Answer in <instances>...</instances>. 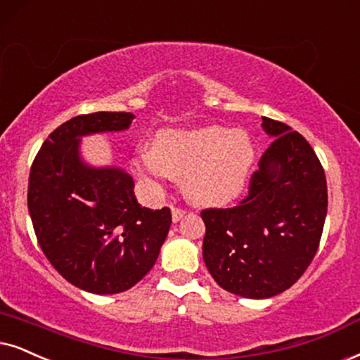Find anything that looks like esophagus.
Returning a JSON list of instances; mask_svg holds the SVG:
<instances>
[{
	"mask_svg": "<svg viewBox=\"0 0 360 360\" xmlns=\"http://www.w3.org/2000/svg\"><path fill=\"white\" fill-rule=\"evenodd\" d=\"M171 214H172V221L177 222V221L183 219L184 214H186V211H184V209H181V207L172 206V207H171Z\"/></svg>",
	"mask_w": 360,
	"mask_h": 360,
	"instance_id": "1",
	"label": "esophagus"
}]
</instances>
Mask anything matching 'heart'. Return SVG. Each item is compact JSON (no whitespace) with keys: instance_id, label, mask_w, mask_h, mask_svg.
Wrapping results in <instances>:
<instances>
[{"instance_id":"heart-1","label":"heart","mask_w":360,"mask_h":360,"mask_svg":"<svg viewBox=\"0 0 360 360\" xmlns=\"http://www.w3.org/2000/svg\"><path fill=\"white\" fill-rule=\"evenodd\" d=\"M256 159L252 139L240 129L201 126L165 129L154 138V148H141L134 169L154 189L171 176L183 177L191 201L222 206L244 193Z\"/></svg>"}]
</instances>
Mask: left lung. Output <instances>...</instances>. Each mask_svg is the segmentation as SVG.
<instances>
[{"mask_svg": "<svg viewBox=\"0 0 360 360\" xmlns=\"http://www.w3.org/2000/svg\"><path fill=\"white\" fill-rule=\"evenodd\" d=\"M272 143L238 206L201 211L202 257L214 281L240 297L267 299L289 289L319 248L327 183L319 158L297 131L262 117Z\"/></svg>", "mask_w": 360, "mask_h": 360, "instance_id": "1", "label": "left lung"}]
</instances>
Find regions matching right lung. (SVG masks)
Here are the masks:
<instances>
[{
	"label": "right lung",
	"instance_id": "add662e5",
	"mask_svg": "<svg viewBox=\"0 0 360 360\" xmlns=\"http://www.w3.org/2000/svg\"><path fill=\"white\" fill-rule=\"evenodd\" d=\"M133 120L106 111L72 117L48 136L31 165L28 209L41 251L68 282L93 294L138 284L169 233V207L141 206L126 171L81 161V136L124 131Z\"/></svg>",
	"mask_w": 360,
	"mask_h": 360
}]
</instances>
